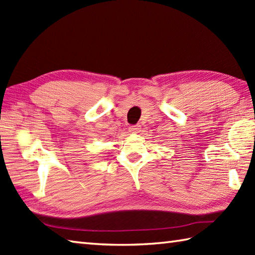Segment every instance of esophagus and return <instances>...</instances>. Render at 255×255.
Masks as SVG:
<instances>
[{
    "mask_svg": "<svg viewBox=\"0 0 255 255\" xmlns=\"http://www.w3.org/2000/svg\"><path fill=\"white\" fill-rule=\"evenodd\" d=\"M140 126L139 125H133V126H130V128H129V130H130V132H133V133H138L140 131Z\"/></svg>",
    "mask_w": 255,
    "mask_h": 255,
    "instance_id": "34e87169",
    "label": "esophagus"
}]
</instances>
